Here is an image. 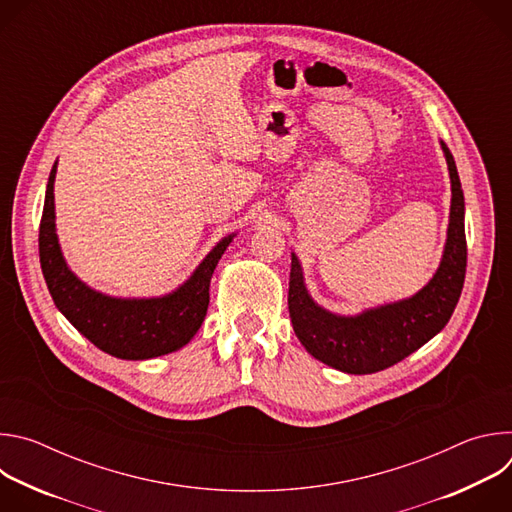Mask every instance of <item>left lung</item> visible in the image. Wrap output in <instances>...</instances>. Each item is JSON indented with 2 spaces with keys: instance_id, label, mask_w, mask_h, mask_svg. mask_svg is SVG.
Listing matches in <instances>:
<instances>
[{
  "instance_id": "8db88e82",
  "label": "left lung",
  "mask_w": 512,
  "mask_h": 512,
  "mask_svg": "<svg viewBox=\"0 0 512 512\" xmlns=\"http://www.w3.org/2000/svg\"><path fill=\"white\" fill-rule=\"evenodd\" d=\"M450 180L452 206L444 257L429 283L409 300L379 306L358 316H338L320 308L304 285L302 265L291 253L289 318L304 348L332 369L350 375L385 371L440 332L454 314L466 277L464 192L456 162L442 141Z\"/></svg>"
}]
</instances>
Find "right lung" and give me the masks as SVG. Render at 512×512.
I'll return each instance as SVG.
<instances>
[{
	"label": "right lung",
	"instance_id": "right-lung-1",
	"mask_svg": "<svg viewBox=\"0 0 512 512\" xmlns=\"http://www.w3.org/2000/svg\"><path fill=\"white\" fill-rule=\"evenodd\" d=\"M54 176L50 170L40 221V265L50 296L64 318L103 352L145 360L186 346L204 322L208 287L218 259L235 235L225 237L204 257L186 283L162 298L121 300L85 285L72 273L60 253L54 225Z\"/></svg>",
	"mask_w": 512,
	"mask_h": 512
}]
</instances>
